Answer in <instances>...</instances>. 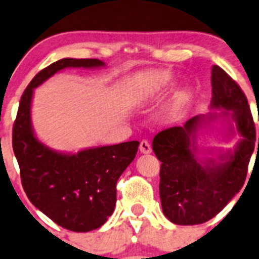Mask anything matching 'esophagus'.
<instances>
[{
	"label": "esophagus",
	"mask_w": 259,
	"mask_h": 259,
	"mask_svg": "<svg viewBox=\"0 0 259 259\" xmlns=\"http://www.w3.org/2000/svg\"><path fill=\"white\" fill-rule=\"evenodd\" d=\"M139 149L143 154H150L151 153V145L149 144V142H146V140H142V142H140Z\"/></svg>",
	"instance_id": "34e87169"
}]
</instances>
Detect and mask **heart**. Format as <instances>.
<instances>
[{"mask_svg": "<svg viewBox=\"0 0 259 259\" xmlns=\"http://www.w3.org/2000/svg\"><path fill=\"white\" fill-rule=\"evenodd\" d=\"M174 83H176V80L171 72L165 71V70L150 72L146 75L142 85V100L144 103H150L154 99L159 98L170 90ZM178 99H182V95H179Z\"/></svg>", "mask_w": 259, "mask_h": 259, "instance_id": "b5f03b06", "label": "heart"}]
</instances>
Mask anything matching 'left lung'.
Segmentation results:
<instances>
[{
    "label": "left lung",
    "mask_w": 259,
    "mask_h": 259,
    "mask_svg": "<svg viewBox=\"0 0 259 259\" xmlns=\"http://www.w3.org/2000/svg\"><path fill=\"white\" fill-rule=\"evenodd\" d=\"M209 109L213 111L197 115L183 126L163 130L153 139V151L161 161L159 194L163 213L179 226L202 224L223 209L244 184L254 150L255 127L247 98L217 65L211 67ZM217 121L226 125L227 136L237 132L240 140L233 149L220 151L217 158L199 157L197 134Z\"/></svg>",
    "instance_id": "1"
}]
</instances>
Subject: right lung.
<instances>
[{"label":"right lung","instance_id":"right-lung-1","mask_svg":"<svg viewBox=\"0 0 259 259\" xmlns=\"http://www.w3.org/2000/svg\"><path fill=\"white\" fill-rule=\"evenodd\" d=\"M69 67H105L98 59H61L41 70L26 88L12 132V146L30 202L45 215L72 232L103 226L116 203V182L137 155L139 142L86 148L64 153L36 137L31 117L33 90Z\"/></svg>","mask_w":259,"mask_h":259}]
</instances>
